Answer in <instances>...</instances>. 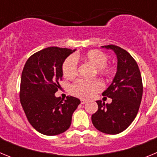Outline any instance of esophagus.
I'll return each instance as SVG.
<instances>
[{
	"label": "esophagus",
	"instance_id": "1",
	"mask_svg": "<svg viewBox=\"0 0 157 157\" xmlns=\"http://www.w3.org/2000/svg\"><path fill=\"white\" fill-rule=\"evenodd\" d=\"M81 104L82 105H83V104H86V101H85V100H83V99H81Z\"/></svg>",
	"mask_w": 157,
	"mask_h": 157
}]
</instances>
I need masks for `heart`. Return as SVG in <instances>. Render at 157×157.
I'll list each match as a JSON object with an SVG mask.
<instances>
[{
  "mask_svg": "<svg viewBox=\"0 0 157 157\" xmlns=\"http://www.w3.org/2000/svg\"><path fill=\"white\" fill-rule=\"evenodd\" d=\"M79 57L82 61L90 64L94 67L96 73L102 76H109L112 73V68L107 66L108 56L100 50H90L82 54L80 56H75L74 57L70 56L67 58L62 65L63 75L67 79H71L77 74V62L75 59ZM102 88V84L98 79L84 80L78 79L71 86V92L74 95L80 98H91L94 94L98 93Z\"/></svg>",
  "mask_w": 157,
  "mask_h": 157,
  "instance_id": "heart-1",
  "label": "heart"
}]
</instances>
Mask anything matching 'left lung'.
<instances>
[{
    "label": "left lung",
    "instance_id": "left-lung-1",
    "mask_svg": "<svg viewBox=\"0 0 157 157\" xmlns=\"http://www.w3.org/2000/svg\"><path fill=\"white\" fill-rule=\"evenodd\" d=\"M115 52L117 69L111 85L102 93L112 99L110 104L97 101L98 110L91 120L95 128L108 134L125 130L135 119L142 98L143 86L138 63L130 54L114 45L101 46Z\"/></svg>",
    "mask_w": 157,
    "mask_h": 157
}]
</instances>
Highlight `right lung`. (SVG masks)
Masks as SVG:
<instances>
[{"label": "right lung", "mask_w": 157, "mask_h": 157, "mask_svg": "<svg viewBox=\"0 0 157 157\" xmlns=\"http://www.w3.org/2000/svg\"><path fill=\"white\" fill-rule=\"evenodd\" d=\"M76 49L48 47L33 54L23 67L20 83V102L29 123L37 131L57 135L70 127L73 112L80 100L67 96L56 98L62 79V65Z\"/></svg>", "instance_id": "add662e5"}]
</instances>
